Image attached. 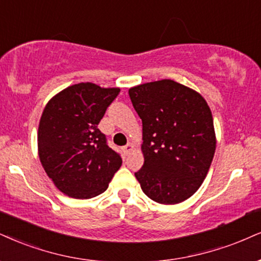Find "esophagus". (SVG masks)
I'll return each instance as SVG.
<instances>
[{"label": "esophagus", "instance_id": "1", "mask_svg": "<svg viewBox=\"0 0 261 261\" xmlns=\"http://www.w3.org/2000/svg\"><path fill=\"white\" fill-rule=\"evenodd\" d=\"M133 149H134V145L132 143H128L127 145L125 146H123V152H124V155H129V153L132 152V151H133Z\"/></svg>", "mask_w": 261, "mask_h": 261}]
</instances>
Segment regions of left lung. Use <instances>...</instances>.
I'll return each mask as SVG.
<instances>
[{"instance_id":"left-lung-1","label":"left lung","mask_w":261,"mask_h":261,"mask_svg":"<svg viewBox=\"0 0 261 261\" xmlns=\"http://www.w3.org/2000/svg\"><path fill=\"white\" fill-rule=\"evenodd\" d=\"M128 93L143 122L144 166L136 178L152 201L180 203L199 189L213 161L211 109L199 93L173 80L132 87Z\"/></svg>"}]
</instances>
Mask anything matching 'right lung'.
<instances>
[{
    "instance_id": "right-lung-1",
    "label": "right lung",
    "mask_w": 261,
    "mask_h": 261,
    "mask_svg": "<svg viewBox=\"0 0 261 261\" xmlns=\"http://www.w3.org/2000/svg\"><path fill=\"white\" fill-rule=\"evenodd\" d=\"M120 88L77 83L47 102L38 124V156L63 194L87 199L102 194L122 165L98 124Z\"/></svg>"
}]
</instances>
